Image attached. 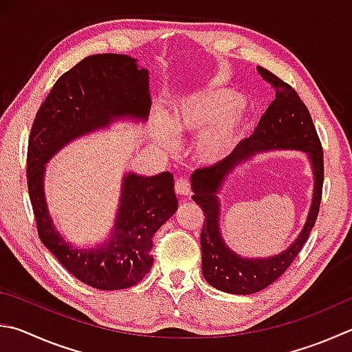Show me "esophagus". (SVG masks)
<instances>
[{
    "instance_id": "obj_1",
    "label": "esophagus",
    "mask_w": 352,
    "mask_h": 352,
    "mask_svg": "<svg viewBox=\"0 0 352 352\" xmlns=\"http://www.w3.org/2000/svg\"><path fill=\"white\" fill-rule=\"evenodd\" d=\"M175 192L177 195L188 198L190 195V184L186 178H177L175 180Z\"/></svg>"
}]
</instances>
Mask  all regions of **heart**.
<instances>
[{"instance_id": "b5f03b06", "label": "heart", "mask_w": 352, "mask_h": 352, "mask_svg": "<svg viewBox=\"0 0 352 352\" xmlns=\"http://www.w3.org/2000/svg\"><path fill=\"white\" fill-rule=\"evenodd\" d=\"M241 104V95L210 81L183 95L170 107L168 121L157 118V135L166 148H174L175 140L197 135L195 158L203 164L219 163L240 138L245 124Z\"/></svg>"}]
</instances>
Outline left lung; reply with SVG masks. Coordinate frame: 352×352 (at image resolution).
Listing matches in <instances>:
<instances>
[{
    "label": "left lung",
    "mask_w": 352,
    "mask_h": 352,
    "mask_svg": "<svg viewBox=\"0 0 352 352\" xmlns=\"http://www.w3.org/2000/svg\"><path fill=\"white\" fill-rule=\"evenodd\" d=\"M257 70L263 80L272 85L276 100L261 115L252 135L240 143V148L223 162L210 168L198 169L190 177L192 200L203 208L206 217L200 235L203 277L215 289L240 296L258 292L276 282L302 251L320 209L324 172L322 143L308 107L303 104L297 92L277 75L265 67H257ZM272 148H296L309 155L315 172V192L309 219L299 237L283 253L266 259L240 258L227 248L221 237L218 192L235 165L257 151Z\"/></svg>",
    "instance_id": "1"
}]
</instances>
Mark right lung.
Wrapping results in <instances>:
<instances>
[{
    "mask_svg": "<svg viewBox=\"0 0 352 352\" xmlns=\"http://www.w3.org/2000/svg\"><path fill=\"white\" fill-rule=\"evenodd\" d=\"M151 111L149 72L120 54L91 55L63 74L32 124L28 188L38 235L80 282L103 291L126 289L151 271L154 234L175 214L178 201L169 172L123 177L111 235L94 248H75L58 232L44 194L46 163L63 146L120 118L146 121Z\"/></svg>",
    "mask_w": 352,
    "mask_h": 352,
    "instance_id": "add662e5",
    "label": "right lung"
}]
</instances>
